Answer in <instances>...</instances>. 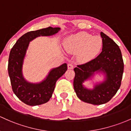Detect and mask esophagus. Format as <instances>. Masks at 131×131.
I'll use <instances>...</instances> for the list:
<instances>
[{
    "instance_id": "esophagus-1",
    "label": "esophagus",
    "mask_w": 131,
    "mask_h": 131,
    "mask_svg": "<svg viewBox=\"0 0 131 131\" xmlns=\"http://www.w3.org/2000/svg\"><path fill=\"white\" fill-rule=\"evenodd\" d=\"M67 68H68V69H73L74 66L72 64H67Z\"/></svg>"
}]
</instances>
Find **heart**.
<instances>
[{
	"label": "heart",
	"mask_w": 131,
	"mask_h": 131,
	"mask_svg": "<svg viewBox=\"0 0 131 131\" xmlns=\"http://www.w3.org/2000/svg\"><path fill=\"white\" fill-rule=\"evenodd\" d=\"M102 46V38L92 36L85 32H79L71 35L64 43L66 50L70 53L78 52V59L81 62L92 60L101 51Z\"/></svg>",
	"instance_id": "b5f03b06"
}]
</instances>
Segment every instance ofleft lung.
Returning <instances> with one entry per match:
<instances>
[{
  "instance_id": "8db88e82",
  "label": "left lung",
  "mask_w": 131,
  "mask_h": 131,
  "mask_svg": "<svg viewBox=\"0 0 131 131\" xmlns=\"http://www.w3.org/2000/svg\"><path fill=\"white\" fill-rule=\"evenodd\" d=\"M102 52L86 64L74 69V89L79 99L87 103L101 105L109 102L120 88L124 72V62L119 47L110 37L101 32ZM95 75L104 77L102 81H94ZM92 81V88L84 85Z\"/></svg>"
}]
</instances>
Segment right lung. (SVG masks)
Listing matches in <instances>:
<instances>
[{"label":"right lung","mask_w":131,"mask_h":131,"mask_svg":"<svg viewBox=\"0 0 131 131\" xmlns=\"http://www.w3.org/2000/svg\"><path fill=\"white\" fill-rule=\"evenodd\" d=\"M60 27H49L30 31L20 37L9 54L8 72L12 90L16 96L27 105H41L46 103L52 95L56 83L67 69L66 63L51 69L46 77L39 82L27 81L23 74V65L30 42L40 36H52L60 31Z\"/></svg>","instance_id":"add662e5"}]
</instances>
